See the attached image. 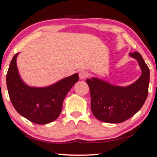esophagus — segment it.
Wrapping results in <instances>:
<instances>
[{"label": "esophagus", "instance_id": "obj_1", "mask_svg": "<svg viewBox=\"0 0 157 157\" xmlns=\"http://www.w3.org/2000/svg\"><path fill=\"white\" fill-rule=\"evenodd\" d=\"M88 73L85 70H82L80 71V72H79V78L81 79L86 78L87 77H88Z\"/></svg>", "mask_w": 157, "mask_h": 157}]
</instances>
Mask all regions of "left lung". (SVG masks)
I'll return each mask as SVG.
<instances>
[{"mask_svg": "<svg viewBox=\"0 0 157 157\" xmlns=\"http://www.w3.org/2000/svg\"><path fill=\"white\" fill-rule=\"evenodd\" d=\"M137 60L142 75L126 87L116 86L97 78L86 79L91 94V109L98 120L106 123H121L134 115L148 95L150 69L138 52H130Z\"/></svg>", "mask_w": 157, "mask_h": 157, "instance_id": "obj_1", "label": "left lung"}]
</instances>
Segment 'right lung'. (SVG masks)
<instances>
[{
  "label": "right lung",
  "mask_w": 157,
  "mask_h": 157,
  "mask_svg": "<svg viewBox=\"0 0 157 157\" xmlns=\"http://www.w3.org/2000/svg\"><path fill=\"white\" fill-rule=\"evenodd\" d=\"M15 54L7 73V87L11 103L21 115L37 124H46L59 116L65 97L78 81L77 73L52 85L36 88L26 85L18 72Z\"/></svg>",
  "instance_id": "add662e5"
}]
</instances>
